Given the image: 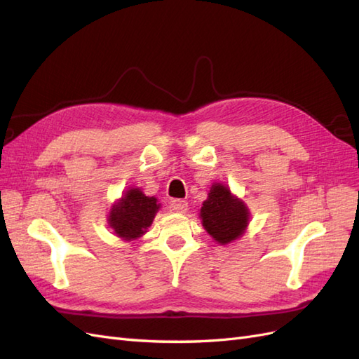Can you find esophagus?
<instances>
[{
  "label": "esophagus",
  "instance_id": "obj_1",
  "mask_svg": "<svg viewBox=\"0 0 359 359\" xmlns=\"http://www.w3.org/2000/svg\"><path fill=\"white\" fill-rule=\"evenodd\" d=\"M170 211L173 212H186L187 211V202L186 201H181V199H175L170 202Z\"/></svg>",
  "mask_w": 359,
  "mask_h": 359
}]
</instances>
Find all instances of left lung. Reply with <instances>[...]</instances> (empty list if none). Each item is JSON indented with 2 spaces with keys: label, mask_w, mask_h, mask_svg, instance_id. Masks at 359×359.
I'll use <instances>...</instances> for the list:
<instances>
[{
  "label": "left lung",
  "mask_w": 359,
  "mask_h": 359,
  "mask_svg": "<svg viewBox=\"0 0 359 359\" xmlns=\"http://www.w3.org/2000/svg\"><path fill=\"white\" fill-rule=\"evenodd\" d=\"M203 229L212 240L227 245L241 238L250 223V210L243 199L222 182H214L199 212Z\"/></svg>",
  "instance_id": "left-lung-1"
}]
</instances>
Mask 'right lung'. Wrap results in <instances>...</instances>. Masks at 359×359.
<instances>
[{
    "instance_id": "obj_1",
    "label": "right lung",
    "mask_w": 359,
    "mask_h": 359,
    "mask_svg": "<svg viewBox=\"0 0 359 359\" xmlns=\"http://www.w3.org/2000/svg\"><path fill=\"white\" fill-rule=\"evenodd\" d=\"M160 208L161 203L157 198L145 196L140 187H130L112 203L107 214V226L123 241L132 243L148 232Z\"/></svg>"
}]
</instances>
